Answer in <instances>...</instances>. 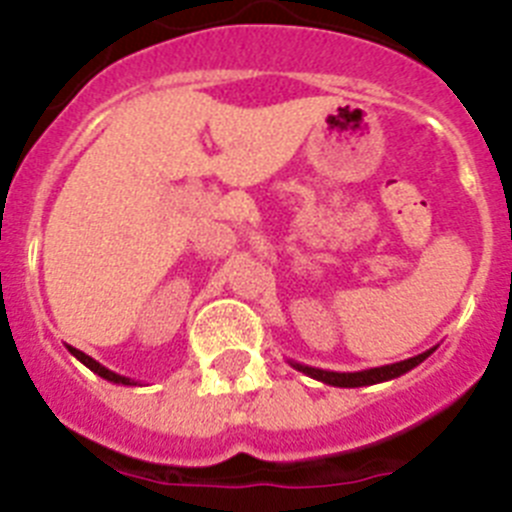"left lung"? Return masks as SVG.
Returning a JSON list of instances; mask_svg holds the SVG:
<instances>
[{
  "instance_id": "obj_1",
  "label": "left lung",
  "mask_w": 512,
  "mask_h": 512,
  "mask_svg": "<svg viewBox=\"0 0 512 512\" xmlns=\"http://www.w3.org/2000/svg\"><path fill=\"white\" fill-rule=\"evenodd\" d=\"M433 351H436V348H428V351L413 356V359L397 361V364H387V366H374V369H364V372H328V369L297 364V361H289V364L295 366L297 372L307 374V377H312V379H318V382H323V384H330V387H369V384L390 382V379H397V377H402V374H408L410 369H415L418 364H423V361L428 359Z\"/></svg>"
}]
</instances>
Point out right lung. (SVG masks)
Instances as JSON below:
<instances>
[{"mask_svg": "<svg viewBox=\"0 0 512 512\" xmlns=\"http://www.w3.org/2000/svg\"><path fill=\"white\" fill-rule=\"evenodd\" d=\"M69 351H71V356H76V359L81 361V364L87 366V369H92L94 374H99V377L102 379H107V382H115V384H128V387H135V379H130V377H122V374H117V372H112V369H107V366H102L99 364V361H94L92 356H87L84 354V351H79V348H74V346H69Z\"/></svg>", "mask_w": 512, "mask_h": 512, "instance_id": "right-lung-1", "label": "right lung"}]
</instances>
